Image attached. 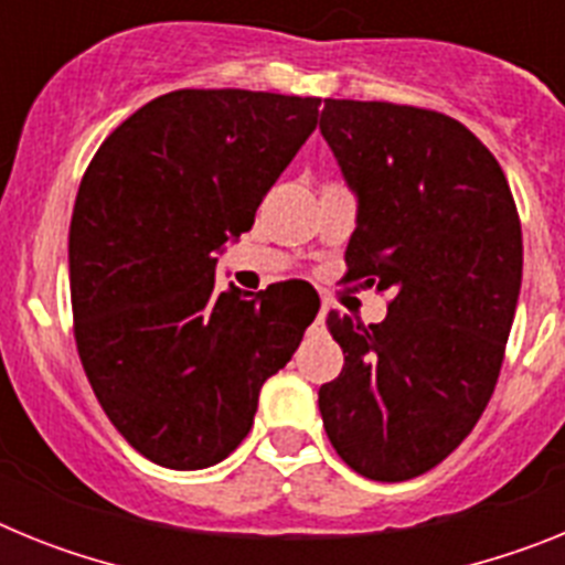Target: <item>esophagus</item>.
<instances>
[{"label": "esophagus", "mask_w": 565, "mask_h": 565, "mask_svg": "<svg viewBox=\"0 0 565 565\" xmlns=\"http://www.w3.org/2000/svg\"><path fill=\"white\" fill-rule=\"evenodd\" d=\"M326 313H328V306L319 308L317 319H313V326H311V333H319V331H322V326H326Z\"/></svg>", "instance_id": "1"}]
</instances>
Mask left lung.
Masks as SVG:
<instances>
[{
	"instance_id": "1",
	"label": "left lung",
	"mask_w": 565,
	"mask_h": 565,
	"mask_svg": "<svg viewBox=\"0 0 565 565\" xmlns=\"http://www.w3.org/2000/svg\"><path fill=\"white\" fill-rule=\"evenodd\" d=\"M319 129L359 201L344 279L393 297L379 326L328 313L344 367L319 413L359 476L407 481L456 450L495 391L521 221L495 154L450 115L326 98Z\"/></svg>"
}]
</instances>
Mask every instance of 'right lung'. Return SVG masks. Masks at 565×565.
<instances>
[{
	"label": "right lung",
	"mask_w": 565,
	"mask_h": 565,
	"mask_svg": "<svg viewBox=\"0 0 565 565\" xmlns=\"http://www.w3.org/2000/svg\"><path fill=\"white\" fill-rule=\"evenodd\" d=\"M319 98L174 89L98 147L70 221V299L93 393L135 450L169 469L223 461L259 387L286 367L317 294L214 288L226 239L308 135Z\"/></svg>",
	"instance_id": "1"
}]
</instances>
